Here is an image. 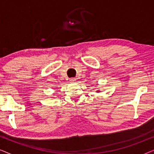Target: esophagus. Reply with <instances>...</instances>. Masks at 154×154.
Instances as JSON below:
<instances>
[{"instance_id": "obj_1", "label": "esophagus", "mask_w": 154, "mask_h": 154, "mask_svg": "<svg viewBox=\"0 0 154 154\" xmlns=\"http://www.w3.org/2000/svg\"><path fill=\"white\" fill-rule=\"evenodd\" d=\"M69 81H70L71 83H74L75 79H70V80H69Z\"/></svg>"}]
</instances>
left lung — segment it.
I'll list each match as a JSON object with an SVG mask.
<instances>
[{
    "label": "left lung",
    "mask_w": 154,
    "mask_h": 154,
    "mask_svg": "<svg viewBox=\"0 0 154 154\" xmlns=\"http://www.w3.org/2000/svg\"><path fill=\"white\" fill-rule=\"evenodd\" d=\"M97 92H100V91H99V90H98V91Z\"/></svg>",
    "instance_id": "1"
}]
</instances>
